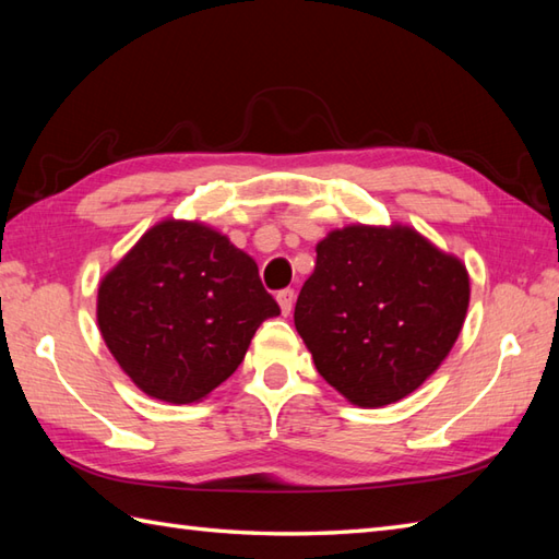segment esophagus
<instances>
[{
	"label": "esophagus",
	"instance_id": "1",
	"mask_svg": "<svg viewBox=\"0 0 559 559\" xmlns=\"http://www.w3.org/2000/svg\"><path fill=\"white\" fill-rule=\"evenodd\" d=\"M276 300H278V305H281V312H283V317H288V314H290V310H293V302H295V293H293L290 288L281 290V293L276 295Z\"/></svg>",
	"mask_w": 559,
	"mask_h": 559
}]
</instances>
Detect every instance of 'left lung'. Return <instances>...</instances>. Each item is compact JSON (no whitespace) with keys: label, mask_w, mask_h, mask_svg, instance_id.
I'll use <instances>...</instances> for the list:
<instances>
[{"label":"left lung","mask_w":559,"mask_h":559,"mask_svg":"<svg viewBox=\"0 0 559 559\" xmlns=\"http://www.w3.org/2000/svg\"><path fill=\"white\" fill-rule=\"evenodd\" d=\"M471 298L461 259L408 225H348L317 245L295 329L317 372L360 408L413 394L454 346Z\"/></svg>","instance_id":"obj_1"}]
</instances>
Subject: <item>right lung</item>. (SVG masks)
Wrapping results in <instances>:
<instances>
[{
  "mask_svg": "<svg viewBox=\"0 0 559 559\" xmlns=\"http://www.w3.org/2000/svg\"><path fill=\"white\" fill-rule=\"evenodd\" d=\"M278 314L257 261L197 221L153 225L98 288L105 346L144 394L168 403L209 396Z\"/></svg>",
  "mask_w": 559,
  "mask_h": 559,
  "instance_id": "1",
  "label": "right lung"
}]
</instances>
